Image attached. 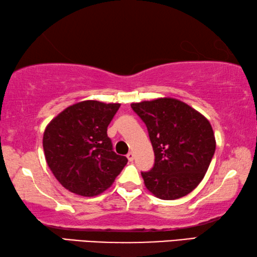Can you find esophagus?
Segmentation results:
<instances>
[{"instance_id":"esophagus-1","label":"esophagus","mask_w":257,"mask_h":257,"mask_svg":"<svg viewBox=\"0 0 257 257\" xmlns=\"http://www.w3.org/2000/svg\"><path fill=\"white\" fill-rule=\"evenodd\" d=\"M126 157H127L128 161H133L134 160V154H133V152H128L127 156H126Z\"/></svg>"}]
</instances>
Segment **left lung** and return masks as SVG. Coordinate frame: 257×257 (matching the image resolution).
<instances>
[{
    "label": "left lung",
    "mask_w": 257,
    "mask_h": 257,
    "mask_svg": "<svg viewBox=\"0 0 257 257\" xmlns=\"http://www.w3.org/2000/svg\"><path fill=\"white\" fill-rule=\"evenodd\" d=\"M149 132L155 165L141 173L146 187L161 200H176L199 185L215 151L210 121L178 99L131 103Z\"/></svg>",
    "instance_id": "8db88e82"
}]
</instances>
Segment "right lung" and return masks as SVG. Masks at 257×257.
I'll list each match as a JSON object with an SVG mask.
<instances>
[{"label":"right lung","instance_id":"right-lung-1","mask_svg":"<svg viewBox=\"0 0 257 257\" xmlns=\"http://www.w3.org/2000/svg\"><path fill=\"white\" fill-rule=\"evenodd\" d=\"M120 103L84 100L65 108L46 126L43 147L49 169L63 187L96 196L114 183L127 158L112 151L107 127Z\"/></svg>","mask_w":257,"mask_h":257}]
</instances>
